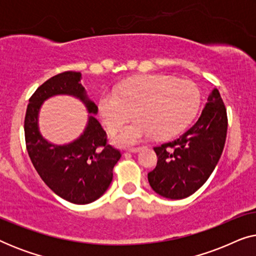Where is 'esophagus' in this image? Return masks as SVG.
Instances as JSON below:
<instances>
[{
  "instance_id": "esophagus-1",
  "label": "esophagus",
  "mask_w": 256,
  "mask_h": 256,
  "mask_svg": "<svg viewBox=\"0 0 256 256\" xmlns=\"http://www.w3.org/2000/svg\"><path fill=\"white\" fill-rule=\"evenodd\" d=\"M142 149V146H134V148H129L128 150L130 152H140V150Z\"/></svg>"
}]
</instances>
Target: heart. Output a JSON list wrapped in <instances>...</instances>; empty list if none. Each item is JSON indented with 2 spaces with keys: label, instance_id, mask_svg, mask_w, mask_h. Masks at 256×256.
Wrapping results in <instances>:
<instances>
[{
  "label": "heart",
  "instance_id": "obj_1",
  "mask_svg": "<svg viewBox=\"0 0 256 256\" xmlns=\"http://www.w3.org/2000/svg\"><path fill=\"white\" fill-rule=\"evenodd\" d=\"M200 93L191 80L150 74L129 79L120 90H108L99 100V113L108 130L114 132L134 110L136 120L113 136L120 146H134L155 134L171 138L184 130L197 114Z\"/></svg>",
  "mask_w": 256,
  "mask_h": 256
}]
</instances>
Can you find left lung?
Instances as JSON below:
<instances>
[{
    "instance_id": "8db88e82",
    "label": "left lung",
    "mask_w": 256,
    "mask_h": 256,
    "mask_svg": "<svg viewBox=\"0 0 256 256\" xmlns=\"http://www.w3.org/2000/svg\"><path fill=\"white\" fill-rule=\"evenodd\" d=\"M227 113L219 90L208 94L198 121L174 141L155 146L157 166L148 174L150 186L169 199H183L202 188L225 146Z\"/></svg>"
}]
</instances>
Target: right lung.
Returning <instances> with one entry per match:
<instances>
[{"mask_svg":"<svg viewBox=\"0 0 256 256\" xmlns=\"http://www.w3.org/2000/svg\"><path fill=\"white\" fill-rule=\"evenodd\" d=\"M82 73L68 71L46 80L29 99L24 134L29 157L42 180L56 194L73 204H90L100 198L112 183L120 150L107 143V134L94 115H88L85 130L64 146L48 142L38 128V113L48 98L73 96L82 100L90 114L96 104L86 96L80 82Z\"/></svg>","mask_w":256,"mask_h":256,"instance_id":"right-lung-1","label":"right lung"}]
</instances>
